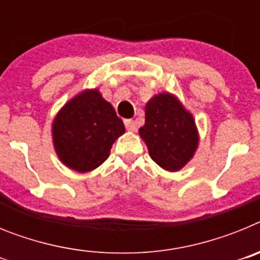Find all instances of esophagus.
Instances as JSON below:
<instances>
[{
    "mask_svg": "<svg viewBox=\"0 0 260 260\" xmlns=\"http://www.w3.org/2000/svg\"><path fill=\"white\" fill-rule=\"evenodd\" d=\"M123 123H125L126 130H128V132H135V130H137V125H135V122L133 119H125Z\"/></svg>",
    "mask_w": 260,
    "mask_h": 260,
    "instance_id": "1",
    "label": "esophagus"
}]
</instances>
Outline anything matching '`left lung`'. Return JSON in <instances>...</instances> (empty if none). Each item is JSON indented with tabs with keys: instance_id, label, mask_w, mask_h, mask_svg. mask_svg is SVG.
Wrapping results in <instances>:
<instances>
[{
	"instance_id": "1",
	"label": "left lung",
	"mask_w": 260,
	"mask_h": 260,
	"mask_svg": "<svg viewBox=\"0 0 260 260\" xmlns=\"http://www.w3.org/2000/svg\"><path fill=\"white\" fill-rule=\"evenodd\" d=\"M151 158L165 171L176 172L198 147L191 114L171 93H160L146 105V123L139 128Z\"/></svg>"
}]
</instances>
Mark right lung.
<instances>
[{
    "mask_svg": "<svg viewBox=\"0 0 260 260\" xmlns=\"http://www.w3.org/2000/svg\"><path fill=\"white\" fill-rule=\"evenodd\" d=\"M52 130L61 161L84 173L107 160L112 144L125 133V126L102 93L91 89L75 96L59 110Z\"/></svg>",
    "mask_w": 260,
    "mask_h": 260,
    "instance_id": "add662e5",
    "label": "right lung"
}]
</instances>
